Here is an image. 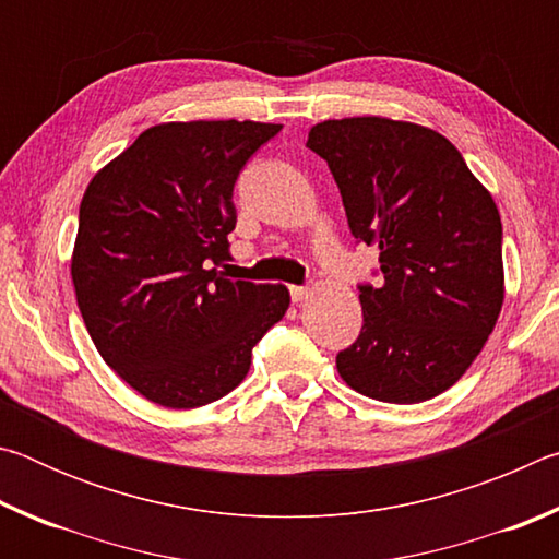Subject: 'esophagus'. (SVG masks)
Masks as SVG:
<instances>
[{
  "mask_svg": "<svg viewBox=\"0 0 559 559\" xmlns=\"http://www.w3.org/2000/svg\"><path fill=\"white\" fill-rule=\"evenodd\" d=\"M310 296V288L306 286H290V300L293 302H302Z\"/></svg>",
  "mask_w": 559,
  "mask_h": 559,
  "instance_id": "34e87169",
  "label": "esophagus"
}]
</instances>
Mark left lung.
<instances>
[{"label":"left lung","instance_id":"left-lung-1","mask_svg":"<svg viewBox=\"0 0 559 559\" xmlns=\"http://www.w3.org/2000/svg\"><path fill=\"white\" fill-rule=\"evenodd\" d=\"M343 197L357 243L380 249V283H359L362 330L337 372L377 402L419 404L461 380L503 306V224L447 138L386 118L308 132Z\"/></svg>","mask_w":559,"mask_h":559}]
</instances>
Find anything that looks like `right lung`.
I'll use <instances>...</instances> for the list:
<instances>
[{
	"instance_id": "add662e5",
	"label": "right lung",
	"mask_w": 559,
	"mask_h": 559,
	"mask_svg": "<svg viewBox=\"0 0 559 559\" xmlns=\"http://www.w3.org/2000/svg\"><path fill=\"white\" fill-rule=\"evenodd\" d=\"M281 126L165 122L91 179L71 261L100 357L145 400L192 409L222 400L288 310V288L229 281L234 185Z\"/></svg>"
}]
</instances>
